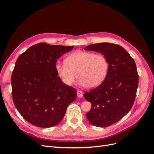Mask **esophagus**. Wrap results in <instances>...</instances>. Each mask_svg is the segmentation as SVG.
Instances as JSON below:
<instances>
[{
  "mask_svg": "<svg viewBox=\"0 0 154 154\" xmlns=\"http://www.w3.org/2000/svg\"><path fill=\"white\" fill-rule=\"evenodd\" d=\"M77 96L78 97H83V92L81 91H77Z\"/></svg>",
  "mask_w": 154,
  "mask_h": 154,
  "instance_id": "34e87169",
  "label": "esophagus"
}]
</instances>
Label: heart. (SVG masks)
I'll use <instances>...</instances> for the list:
<instances>
[{"label": "heart", "mask_w": 154, "mask_h": 154, "mask_svg": "<svg viewBox=\"0 0 154 154\" xmlns=\"http://www.w3.org/2000/svg\"><path fill=\"white\" fill-rule=\"evenodd\" d=\"M109 64L101 53L76 51L66 59V63H57L56 70L62 81L71 85L78 76L81 85L95 88L104 82L108 74Z\"/></svg>", "instance_id": "heart-1"}]
</instances>
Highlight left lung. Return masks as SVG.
Segmentation results:
<instances>
[{
	"label": "left lung",
	"instance_id": "8db88e82",
	"mask_svg": "<svg viewBox=\"0 0 154 154\" xmlns=\"http://www.w3.org/2000/svg\"><path fill=\"white\" fill-rule=\"evenodd\" d=\"M85 51L103 54L109 64L104 82L83 96L91 103L86 117L92 125L106 127L118 122L131 109L136 98L139 76L134 60L123 47L103 42L88 45Z\"/></svg>",
	"mask_w": 154,
	"mask_h": 154
}]
</instances>
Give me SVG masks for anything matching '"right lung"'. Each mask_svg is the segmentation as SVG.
<instances>
[{
    "label": "right lung",
    "mask_w": 154,
    "mask_h": 154,
    "mask_svg": "<svg viewBox=\"0 0 154 154\" xmlns=\"http://www.w3.org/2000/svg\"><path fill=\"white\" fill-rule=\"evenodd\" d=\"M72 48L39 43L17 60L11 79L13 103L22 117L36 127L58 125L76 98L75 88L63 83L56 70L57 60Z\"/></svg>",
    "instance_id": "right-lung-1"
}]
</instances>
